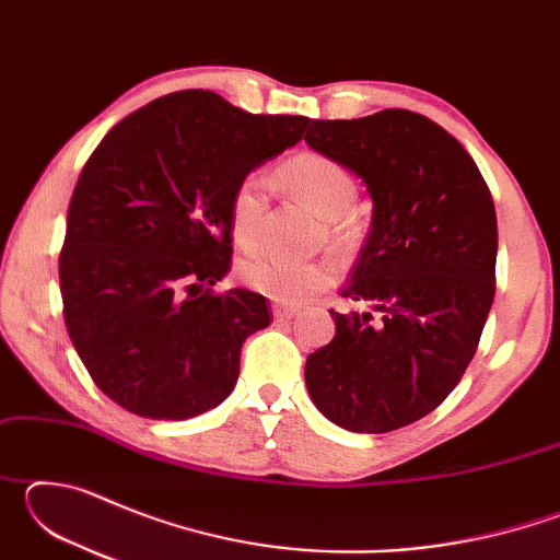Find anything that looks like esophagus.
I'll use <instances>...</instances> for the list:
<instances>
[{
    "mask_svg": "<svg viewBox=\"0 0 560 560\" xmlns=\"http://www.w3.org/2000/svg\"><path fill=\"white\" fill-rule=\"evenodd\" d=\"M271 311H273V316L281 318V320L299 316V308H296V306H281V303H273V308H271Z\"/></svg>",
    "mask_w": 560,
    "mask_h": 560,
    "instance_id": "esophagus-1",
    "label": "esophagus"
}]
</instances>
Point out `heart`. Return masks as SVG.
I'll return each mask as SVG.
<instances>
[{
	"mask_svg": "<svg viewBox=\"0 0 560 560\" xmlns=\"http://www.w3.org/2000/svg\"><path fill=\"white\" fill-rule=\"evenodd\" d=\"M279 183L328 217L338 240H350L358 232V214L350 210L358 197V183L350 170L316 150L283 160L277 170ZM271 202L269 179L259 173L244 175L230 197V226L240 246H254L261 236L264 217ZM240 279L246 287L279 303H306L326 291L336 277L330 259H291L273 252H252L240 261Z\"/></svg>",
	"mask_w": 560,
	"mask_h": 560,
	"instance_id": "1",
	"label": "heart"
}]
</instances>
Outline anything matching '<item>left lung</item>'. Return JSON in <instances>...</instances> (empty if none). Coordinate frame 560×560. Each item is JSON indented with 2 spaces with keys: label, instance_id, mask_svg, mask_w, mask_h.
Returning <instances> with one entry per match:
<instances>
[{
  "label": "left lung",
  "instance_id": "1",
  "mask_svg": "<svg viewBox=\"0 0 560 560\" xmlns=\"http://www.w3.org/2000/svg\"><path fill=\"white\" fill-rule=\"evenodd\" d=\"M306 143L363 177L373 230L338 314L306 358L311 400L350 432L407 428L444 402L477 353L497 291V212L477 163L405 108L308 120Z\"/></svg>",
  "mask_w": 560,
  "mask_h": 560
}]
</instances>
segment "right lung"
Masks as SVG:
<instances>
[{
    "mask_svg": "<svg viewBox=\"0 0 560 560\" xmlns=\"http://www.w3.org/2000/svg\"><path fill=\"white\" fill-rule=\"evenodd\" d=\"M306 126L177 91L93 150L71 195L59 281L71 343L113 402L187 420L232 393L244 340L271 314L261 293L212 289L232 267L230 197Z\"/></svg>",
    "mask_w": 560,
    "mask_h": 560,
    "instance_id": "right-lung-1",
    "label": "right lung"
}]
</instances>
